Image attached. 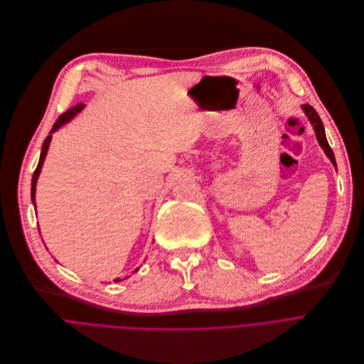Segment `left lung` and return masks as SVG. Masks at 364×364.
Wrapping results in <instances>:
<instances>
[{
	"label": "left lung",
	"instance_id": "8db88e82",
	"mask_svg": "<svg viewBox=\"0 0 364 364\" xmlns=\"http://www.w3.org/2000/svg\"><path fill=\"white\" fill-rule=\"evenodd\" d=\"M303 109H304L306 114L309 116L310 122H311V123H313V126H314V130H316L317 140H318V143H320V146L324 149L326 155L330 158V161H331V162H333V165L336 166V158H334V154H333V151H331V148H330V144H328V141H327L326 130H324V126H323V122H321V119H320L318 113H317V112H316V109H314L313 106H310V105L303 106Z\"/></svg>",
	"mask_w": 364,
	"mask_h": 364
}]
</instances>
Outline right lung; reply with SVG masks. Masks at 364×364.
<instances>
[{
    "label": "right lung",
    "instance_id": "right-lung-1",
    "mask_svg": "<svg viewBox=\"0 0 364 364\" xmlns=\"http://www.w3.org/2000/svg\"><path fill=\"white\" fill-rule=\"evenodd\" d=\"M82 109H83V105H77V106H75V107L68 109L65 113H63V114L57 119V122L53 124V129H51L50 134L46 137V140H44V143H43V149H41L40 161H38V165H37V168H36V171H34L33 182H31V199H33V203H34V205H36V185H37V179H38V175H40V171H41L43 162H44V159H46V155H47V151H48V146H50V141H51V133H53V132H55L60 126H63L65 122H68L73 116L77 114ZM114 281L117 282V281H122V279H120V278H116Z\"/></svg>",
    "mask_w": 364,
    "mask_h": 364
}]
</instances>
